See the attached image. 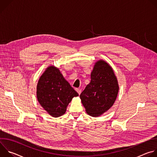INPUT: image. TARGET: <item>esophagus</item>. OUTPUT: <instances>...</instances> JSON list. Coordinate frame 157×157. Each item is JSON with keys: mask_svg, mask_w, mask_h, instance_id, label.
Masks as SVG:
<instances>
[{"mask_svg": "<svg viewBox=\"0 0 157 157\" xmlns=\"http://www.w3.org/2000/svg\"><path fill=\"white\" fill-rule=\"evenodd\" d=\"M76 91L78 92V93L79 94V95H80V94L81 93V89H76Z\"/></svg>", "mask_w": 157, "mask_h": 157, "instance_id": "1", "label": "esophagus"}]
</instances>
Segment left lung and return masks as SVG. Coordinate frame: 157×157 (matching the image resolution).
Instances as JSON below:
<instances>
[{"mask_svg": "<svg viewBox=\"0 0 157 157\" xmlns=\"http://www.w3.org/2000/svg\"><path fill=\"white\" fill-rule=\"evenodd\" d=\"M119 89L112 67L104 60L98 61L91 73V82L80 94L87 114L98 117L105 113L116 101Z\"/></svg>", "mask_w": 157, "mask_h": 157, "instance_id": "left-lung-1", "label": "left lung"}]
</instances>
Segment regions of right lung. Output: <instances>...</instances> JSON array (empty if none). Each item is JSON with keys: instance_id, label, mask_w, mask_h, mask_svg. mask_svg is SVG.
Returning <instances> with one entry per match:
<instances>
[{"instance_id": "obj_1", "label": "right lung", "mask_w": 157, "mask_h": 157, "mask_svg": "<svg viewBox=\"0 0 157 157\" xmlns=\"http://www.w3.org/2000/svg\"><path fill=\"white\" fill-rule=\"evenodd\" d=\"M58 68L50 66L40 76L36 98L41 107L54 117L63 116L74 97L78 96Z\"/></svg>"}]
</instances>
